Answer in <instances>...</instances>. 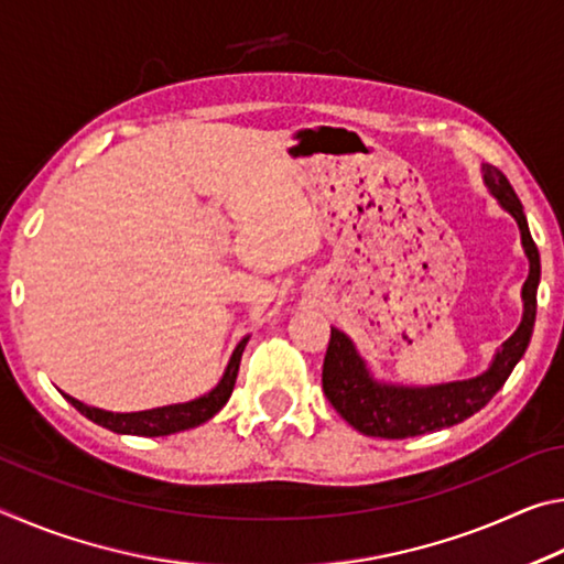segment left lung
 I'll return each instance as SVG.
<instances>
[{"mask_svg": "<svg viewBox=\"0 0 564 564\" xmlns=\"http://www.w3.org/2000/svg\"><path fill=\"white\" fill-rule=\"evenodd\" d=\"M482 171L485 184L492 191V196H498L505 212H510L514 221H518L524 253L530 259V275L522 285L524 313L520 328L502 343L490 370H485L482 376L433 388L376 383L368 376L366 362L352 348L346 333L330 328L326 360H323V393L330 400V405L338 410L340 417L362 435L403 441V437L425 435L463 423V420L490 403L492 395L510 378L518 360L524 356V350H528L534 326V311H538L540 253L530 236L520 198L510 186L508 176L495 166H482Z\"/></svg>", "mask_w": 564, "mask_h": 564, "instance_id": "obj_1", "label": "left lung"}]
</instances>
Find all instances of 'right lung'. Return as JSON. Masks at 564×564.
Wrapping results in <instances>:
<instances>
[{"mask_svg":"<svg viewBox=\"0 0 564 564\" xmlns=\"http://www.w3.org/2000/svg\"><path fill=\"white\" fill-rule=\"evenodd\" d=\"M246 343H248V338H243L236 346L231 360H228V368H226V373L221 378V383H218L212 390V393L191 400V403L141 410V413H109V410L84 405L72 395H66V400H69V403L76 410H79L82 415H87L91 423L107 427V431H111V433L159 437V435L188 431V427H196V425L206 423V420H212L218 413V410H221L228 403V398H231V393H234L238 366H241V356H243Z\"/></svg>","mask_w":564,"mask_h":564,"instance_id":"1","label":"right lung"}]
</instances>
